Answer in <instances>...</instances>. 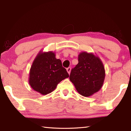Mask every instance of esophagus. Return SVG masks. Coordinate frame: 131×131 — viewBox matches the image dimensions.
Instances as JSON below:
<instances>
[{"instance_id":"esophagus-1","label":"esophagus","mask_w":131,"mask_h":131,"mask_svg":"<svg viewBox=\"0 0 131 131\" xmlns=\"http://www.w3.org/2000/svg\"><path fill=\"white\" fill-rule=\"evenodd\" d=\"M66 70H67L68 74H70V72H71V68H67V69H66Z\"/></svg>"}]
</instances>
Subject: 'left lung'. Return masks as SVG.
<instances>
[{"instance_id": "1", "label": "left lung", "mask_w": 131, "mask_h": 131, "mask_svg": "<svg viewBox=\"0 0 131 131\" xmlns=\"http://www.w3.org/2000/svg\"><path fill=\"white\" fill-rule=\"evenodd\" d=\"M105 77L104 64L92 53L80 52L78 63L72 69L70 78L77 91L84 97H90L99 91Z\"/></svg>"}]
</instances>
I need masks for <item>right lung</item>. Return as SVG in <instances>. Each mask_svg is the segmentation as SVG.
I'll return each instance as SVG.
<instances>
[{
	"mask_svg": "<svg viewBox=\"0 0 131 131\" xmlns=\"http://www.w3.org/2000/svg\"><path fill=\"white\" fill-rule=\"evenodd\" d=\"M69 77L60 59L52 51H40L30 70L29 83L34 91L43 95L51 93L57 84Z\"/></svg>",
	"mask_w": 131,
	"mask_h": 131,
	"instance_id": "1",
	"label": "right lung"
}]
</instances>
